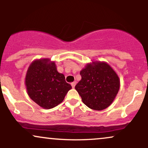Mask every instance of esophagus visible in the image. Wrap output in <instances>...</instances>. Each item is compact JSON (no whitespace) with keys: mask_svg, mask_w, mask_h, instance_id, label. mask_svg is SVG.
Masks as SVG:
<instances>
[{"mask_svg":"<svg viewBox=\"0 0 148 148\" xmlns=\"http://www.w3.org/2000/svg\"><path fill=\"white\" fill-rule=\"evenodd\" d=\"M71 85H72V88H74V87H75V86H76V82H75V81H74V82L72 83V84H71Z\"/></svg>","mask_w":148,"mask_h":148,"instance_id":"34e87169","label":"esophagus"}]
</instances>
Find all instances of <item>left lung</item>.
<instances>
[{"label": "left lung", "mask_w": 148, "mask_h": 148, "mask_svg": "<svg viewBox=\"0 0 148 148\" xmlns=\"http://www.w3.org/2000/svg\"><path fill=\"white\" fill-rule=\"evenodd\" d=\"M80 74L81 79L75 89L86 106L101 111L113 103L120 82L118 74L107 62L92 61L81 69Z\"/></svg>", "instance_id": "1"}]
</instances>
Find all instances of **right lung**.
<instances>
[{"mask_svg":"<svg viewBox=\"0 0 148 148\" xmlns=\"http://www.w3.org/2000/svg\"><path fill=\"white\" fill-rule=\"evenodd\" d=\"M25 85L30 99L45 109L58 106L72 89L64 74L58 72L55 62L49 58L31 62L25 75Z\"/></svg>","mask_w":148,"mask_h":148,"instance_id":"obj_1","label":"right lung"}]
</instances>
